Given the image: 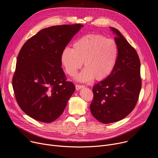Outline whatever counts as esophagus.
<instances>
[{"label": "esophagus", "instance_id": "esophagus-1", "mask_svg": "<svg viewBox=\"0 0 158 158\" xmlns=\"http://www.w3.org/2000/svg\"><path fill=\"white\" fill-rule=\"evenodd\" d=\"M85 86H84L83 85H76V90H79L80 89H81V88H84Z\"/></svg>", "mask_w": 158, "mask_h": 158}]
</instances>
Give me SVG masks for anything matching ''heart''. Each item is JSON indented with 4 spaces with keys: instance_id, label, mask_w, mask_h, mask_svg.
Returning <instances> with one entry per match:
<instances>
[{
    "instance_id": "heart-1",
    "label": "heart",
    "mask_w": 158,
    "mask_h": 158,
    "mask_svg": "<svg viewBox=\"0 0 158 158\" xmlns=\"http://www.w3.org/2000/svg\"><path fill=\"white\" fill-rule=\"evenodd\" d=\"M119 48L115 42L102 35L91 34L83 36L66 48L61 54V62L67 74L74 76L82 67H85L76 79L89 82L107 79L116 66Z\"/></svg>"
}]
</instances>
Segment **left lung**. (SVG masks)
Instances as JSON below:
<instances>
[{
	"mask_svg": "<svg viewBox=\"0 0 158 158\" xmlns=\"http://www.w3.org/2000/svg\"><path fill=\"white\" fill-rule=\"evenodd\" d=\"M110 28L119 48L118 62L111 74L93 86L89 107L93 117L103 124L127 117L136 106L142 86L137 52L118 30Z\"/></svg>",
	"mask_w": 158,
	"mask_h": 158,
	"instance_id": "left-lung-1",
	"label": "left lung"
}]
</instances>
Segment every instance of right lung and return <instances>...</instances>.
<instances>
[{"label":"right lung","mask_w":158,"mask_h":158,"mask_svg":"<svg viewBox=\"0 0 158 158\" xmlns=\"http://www.w3.org/2000/svg\"><path fill=\"white\" fill-rule=\"evenodd\" d=\"M82 25L44 28L30 38L17 58L13 88L19 107L28 116L43 123L58 119L76 90L66 81L61 54Z\"/></svg>","instance_id":"right-lung-1"}]
</instances>
